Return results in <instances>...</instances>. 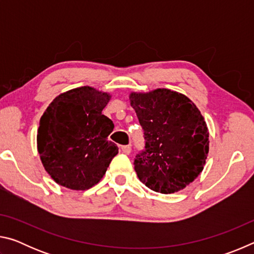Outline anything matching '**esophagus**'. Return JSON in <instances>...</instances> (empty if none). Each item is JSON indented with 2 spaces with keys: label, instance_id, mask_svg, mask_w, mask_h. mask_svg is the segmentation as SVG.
Instances as JSON below:
<instances>
[{
  "label": "esophagus",
  "instance_id": "esophagus-1",
  "mask_svg": "<svg viewBox=\"0 0 254 254\" xmlns=\"http://www.w3.org/2000/svg\"><path fill=\"white\" fill-rule=\"evenodd\" d=\"M121 150H122V152H123V153L128 154V153L131 152V145H122V147H121Z\"/></svg>",
  "mask_w": 254,
  "mask_h": 254
}]
</instances>
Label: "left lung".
Returning <instances> with one entry per match:
<instances>
[{
    "mask_svg": "<svg viewBox=\"0 0 254 254\" xmlns=\"http://www.w3.org/2000/svg\"><path fill=\"white\" fill-rule=\"evenodd\" d=\"M131 106L144 131L145 147L134 169L148 188L173 194L203 171L209 150L208 128L187 96L167 88L131 93Z\"/></svg>",
    "mask_w": 254,
    "mask_h": 254,
    "instance_id": "8db88e82",
    "label": "left lung"
}]
</instances>
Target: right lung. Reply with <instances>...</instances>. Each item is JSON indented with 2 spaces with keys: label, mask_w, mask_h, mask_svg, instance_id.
<instances>
[{
  "label": "right lung",
  "mask_w": 254,
  "mask_h": 254,
  "mask_svg": "<svg viewBox=\"0 0 254 254\" xmlns=\"http://www.w3.org/2000/svg\"><path fill=\"white\" fill-rule=\"evenodd\" d=\"M110 100L109 93L81 86L58 95L41 117L38 152L46 171L60 186L92 188L119 153L117 144L107 139L114 124L102 114Z\"/></svg>",
  "instance_id": "obj_1"
}]
</instances>
